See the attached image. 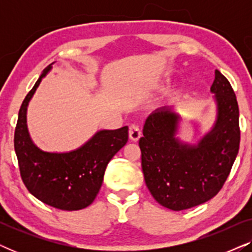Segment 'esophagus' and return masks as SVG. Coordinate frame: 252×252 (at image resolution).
<instances>
[{
    "mask_svg": "<svg viewBox=\"0 0 252 252\" xmlns=\"http://www.w3.org/2000/svg\"><path fill=\"white\" fill-rule=\"evenodd\" d=\"M141 136V128L137 124H132L129 126V139L133 141H137Z\"/></svg>",
    "mask_w": 252,
    "mask_h": 252,
    "instance_id": "1",
    "label": "esophagus"
}]
</instances>
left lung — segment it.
<instances>
[{
    "instance_id": "obj_1",
    "label": "left lung",
    "mask_w": 252,
    "mask_h": 252,
    "mask_svg": "<svg viewBox=\"0 0 252 252\" xmlns=\"http://www.w3.org/2000/svg\"><path fill=\"white\" fill-rule=\"evenodd\" d=\"M211 92L217 102V120L197 146L175 137L179 116L166 108L156 110L144 123L139 141L144 181L153 197L173 211L215 197L239 153V105L229 81L218 70Z\"/></svg>"
}]
</instances>
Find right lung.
Masks as SVG:
<instances>
[{"instance_id": "1", "label": "right lung", "mask_w": 252, "mask_h": 252, "mask_svg": "<svg viewBox=\"0 0 252 252\" xmlns=\"http://www.w3.org/2000/svg\"><path fill=\"white\" fill-rule=\"evenodd\" d=\"M50 68L51 65L44 68L20 106L13 139L15 151L20 177L31 194L53 208L75 211L94 202L109 161L128 141V127L99 130L87 143L71 153L40 150L27 130L26 110Z\"/></svg>"}]
</instances>
